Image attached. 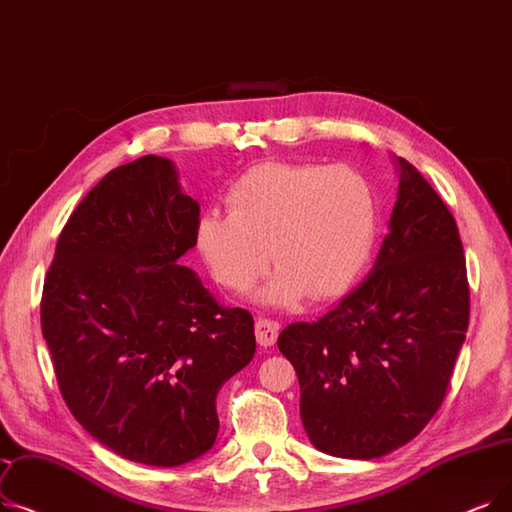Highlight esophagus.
<instances>
[{"instance_id":"1","label":"esophagus","mask_w":512,"mask_h":512,"mask_svg":"<svg viewBox=\"0 0 512 512\" xmlns=\"http://www.w3.org/2000/svg\"><path fill=\"white\" fill-rule=\"evenodd\" d=\"M255 337L261 347H272L278 339V324L274 320L259 318L255 322Z\"/></svg>"}]
</instances>
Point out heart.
I'll return each instance as SVG.
<instances>
[{"label": "heart", "mask_w": 512, "mask_h": 512, "mask_svg": "<svg viewBox=\"0 0 512 512\" xmlns=\"http://www.w3.org/2000/svg\"><path fill=\"white\" fill-rule=\"evenodd\" d=\"M228 209L196 221V251L213 280L234 293L249 291L272 259L278 270L257 293L270 307H291L307 293H343L374 247L372 186L345 165H257L232 184Z\"/></svg>", "instance_id": "1"}]
</instances>
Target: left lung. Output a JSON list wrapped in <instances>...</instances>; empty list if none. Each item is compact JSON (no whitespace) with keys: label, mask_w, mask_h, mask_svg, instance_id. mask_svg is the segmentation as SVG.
<instances>
[{"label":"left lung","mask_w":512,"mask_h":512,"mask_svg":"<svg viewBox=\"0 0 512 512\" xmlns=\"http://www.w3.org/2000/svg\"><path fill=\"white\" fill-rule=\"evenodd\" d=\"M391 163L397 196L372 270L318 322L278 337L299 376L305 433L337 458H381L425 429L469 326L456 221L414 165Z\"/></svg>","instance_id":"obj_1"}]
</instances>
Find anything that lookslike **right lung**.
I'll use <instances>...</instances> for the list:
<instances>
[{"instance_id": "right-lung-1", "label": "right lung", "mask_w": 512, "mask_h": 512, "mask_svg": "<svg viewBox=\"0 0 512 512\" xmlns=\"http://www.w3.org/2000/svg\"><path fill=\"white\" fill-rule=\"evenodd\" d=\"M196 221L173 161L121 165L66 221L43 284L66 406L102 446L148 466L213 448L217 391L255 355L253 316L219 305L182 263Z\"/></svg>"}]
</instances>
